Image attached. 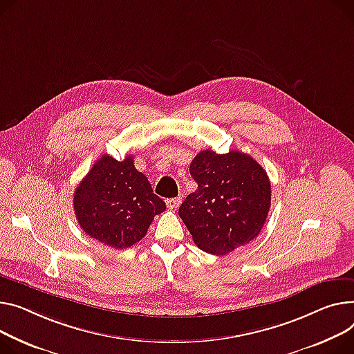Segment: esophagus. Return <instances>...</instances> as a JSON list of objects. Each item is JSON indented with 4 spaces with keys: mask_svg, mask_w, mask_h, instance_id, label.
Listing matches in <instances>:
<instances>
[{
    "mask_svg": "<svg viewBox=\"0 0 354 354\" xmlns=\"http://www.w3.org/2000/svg\"><path fill=\"white\" fill-rule=\"evenodd\" d=\"M180 198H171V199H167V206L169 209H176L179 205H180Z\"/></svg>",
    "mask_w": 354,
    "mask_h": 354,
    "instance_id": "1",
    "label": "esophagus"
}]
</instances>
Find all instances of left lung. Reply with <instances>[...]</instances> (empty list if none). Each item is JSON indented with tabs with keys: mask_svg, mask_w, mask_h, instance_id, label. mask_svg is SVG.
<instances>
[{
	"mask_svg": "<svg viewBox=\"0 0 354 354\" xmlns=\"http://www.w3.org/2000/svg\"><path fill=\"white\" fill-rule=\"evenodd\" d=\"M198 189L179 206V216L198 248L212 254L252 242L270 207V180L250 155L199 152L189 167Z\"/></svg>",
	"mask_w": 354,
	"mask_h": 354,
	"instance_id": "8db88e82",
	"label": "left lung"
}]
</instances>
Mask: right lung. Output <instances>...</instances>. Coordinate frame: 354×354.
Masks as SVG:
<instances>
[{
  "mask_svg": "<svg viewBox=\"0 0 354 354\" xmlns=\"http://www.w3.org/2000/svg\"><path fill=\"white\" fill-rule=\"evenodd\" d=\"M167 209L148 178L136 171L133 156L116 160L102 155L77 186L74 210L88 236L127 249L142 239L153 218Z\"/></svg>",
  "mask_w": 354,
  "mask_h": 354,
  "instance_id": "right-lung-1",
  "label": "right lung"
}]
</instances>
